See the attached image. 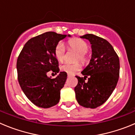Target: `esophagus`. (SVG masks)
<instances>
[{
  "label": "esophagus",
  "mask_w": 135,
  "mask_h": 135,
  "mask_svg": "<svg viewBox=\"0 0 135 135\" xmlns=\"http://www.w3.org/2000/svg\"><path fill=\"white\" fill-rule=\"evenodd\" d=\"M73 75L71 74H68V77H71V76H72Z\"/></svg>",
  "instance_id": "obj_1"
}]
</instances>
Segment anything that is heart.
<instances>
[{
    "instance_id": "1",
    "label": "heart",
    "mask_w": 135,
    "mask_h": 135,
    "mask_svg": "<svg viewBox=\"0 0 135 135\" xmlns=\"http://www.w3.org/2000/svg\"><path fill=\"white\" fill-rule=\"evenodd\" d=\"M69 48L74 50L78 53L76 56V60L80 61L81 62H85L86 61V53L89 49V46L84 40L80 38H72L68 42ZM55 56L59 61L61 62L65 58V47L64 45L59 42L56 45L54 51ZM80 70V65L78 64H65L61 66V70L68 74L76 73V71Z\"/></svg>"
}]
</instances>
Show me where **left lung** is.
Instances as JSON below:
<instances>
[{
	"instance_id": "8db88e82",
	"label": "left lung",
	"mask_w": 135,
	"mask_h": 135,
	"mask_svg": "<svg viewBox=\"0 0 135 135\" xmlns=\"http://www.w3.org/2000/svg\"><path fill=\"white\" fill-rule=\"evenodd\" d=\"M80 38L91 44L92 57L81 72L84 77L76 76V98L80 105L94 109L103 105L115 89L120 75V61L113 46L105 39L91 34Z\"/></svg>"
}]
</instances>
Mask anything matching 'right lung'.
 I'll list each match as a JSON object with an SVG mask.
<instances>
[{
  "label": "right lung",
  "mask_w": 135,
  "mask_h": 135,
  "mask_svg": "<svg viewBox=\"0 0 135 135\" xmlns=\"http://www.w3.org/2000/svg\"><path fill=\"white\" fill-rule=\"evenodd\" d=\"M66 36L47 32L32 38L25 44L17 58L20 86L27 99L38 107L49 108L59 103L67 73L61 71L55 78L47 76V73L50 70L56 74L59 71L54 51L58 42Z\"/></svg>",
  "instance_id": "right-lung-1"
}]
</instances>
